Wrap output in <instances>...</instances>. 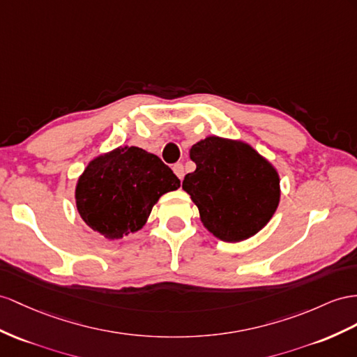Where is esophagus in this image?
<instances>
[{
	"label": "esophagus",
	"mask_w": 357,
	"mask_h": 357,
	"mask_svg": "<svg viewBox=\"0 0 357 357\" xmlns=\"http://www.w3.org/2000/svg\"><path fill=\"white\" fill-rule=\"evenodd\" d=\"M173 172L176 173V176H178L179 179L184 178V166H182L181 162H176L175 166H173Z\"/></svg>",
	"instance_id": "esophagus-1"
}]
</instances>
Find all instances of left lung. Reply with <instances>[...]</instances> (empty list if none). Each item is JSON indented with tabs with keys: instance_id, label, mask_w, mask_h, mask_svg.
Returning a JSON list of instances; mask_svg holds the SVG:
<instances>
[{
	"instance_id": "8db88e82",
	"label": "left lung",
	"mask_w": 357,
	"mask_h": 357,
	"mask_svg": "<svg viewBox=\"0 0 357 357\" xmlns=\"http://www.w3.org/2000/svg\"><path fill=\"white\" fill-rule=\"evenodd\" d=\"M190 158L196 170L182 188L214 236L238 243L270 222L280 199L279 173L250 144L209 135L191 146Z\"/></svg>"
}]
</instances>
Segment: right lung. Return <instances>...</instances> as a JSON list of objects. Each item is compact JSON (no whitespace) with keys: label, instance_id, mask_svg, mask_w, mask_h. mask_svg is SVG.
<instances>
[{"label":"right lung","instance_id":"obj_1","mask_svg":"<svg viewBox=\"0 0 357 357\" xmlns=\"http://www.w3.org/2000/svg\"><path fill=\"white\" fill-rule=\"evenodd\" d=\"M181 181L157 155L121 146L93 158L75 188L81 218L107 240L140 231L158 199Z\"/></svg>","mask_w":357,"mask_h":357}]
</instances>
